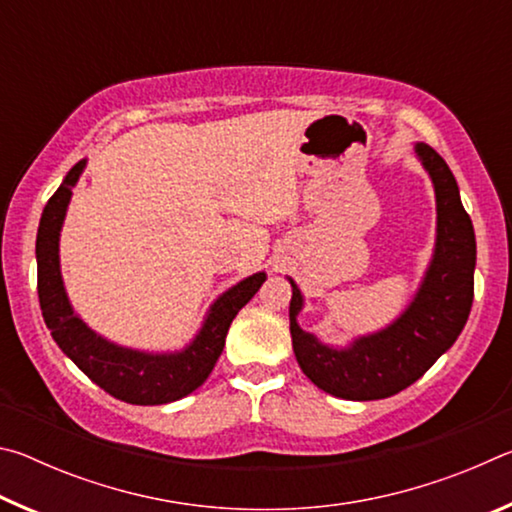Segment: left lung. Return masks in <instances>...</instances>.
I'll return each mask as SVG.
<instances>
[{"label":"left lung","instance_id":"left-lung-1","mask_svg":"<svg viewBox=\"0 0 512 512\" xmlns=\"http://www.w3.org/2000/svg\"><path fill=\"white\" fill-rule=\"evenodd\" d=\"M413 151L436 194V244L420 287L402 314L377 332L334 348L298 325L305 298L287 277L293 289L289 329L298 366L320 391L341 400H384L404 391L452 348L470 316L476 266L472 219L447 162L424 142Z\"/></svg>","mask_w":512,"mask_h":512}]
</instances>
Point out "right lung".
I'll return each instance as SVG.
<instances>
[{"instance_id":"add662e5","label":"right lung","mask_w":512,"mask_h":512,"mask_svg":"<svg viewBox=\"0 0 512 512\" xmlns=\"http://www.w3.org/2000/svg\"><path fill=\"white\" fill-rule=\"evenodd\" d=\"M85 164L88 160H81L67 171L40 216L36 259L42 318L58 348L112 397L140 406L176 402L194 393L210 377L223 352L230 323L262 287L266 273L248 275L235 287L223 291L207 309L201 329L183 350L146 352L108 341L76 314L60 273V230L72 201V189L79 183Z\"/></svg>"}]
</instances>
